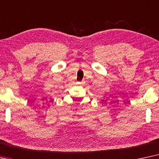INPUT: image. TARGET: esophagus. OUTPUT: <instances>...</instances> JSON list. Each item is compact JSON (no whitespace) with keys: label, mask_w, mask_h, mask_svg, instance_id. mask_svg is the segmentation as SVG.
<instances>
[{"label":"esophagus","mask_w":159,"mask_h":159,"mask_svg":"<svg viewBox=\"0 0 159 159\" xmlns=\"http://www.w3.org/2000/svg\"><path fill=\"white\" fill-rule=\"evenodd\" d=\"M84 83V81H78L77 82V84H82Z\"/></svg>","instance_id":"obj_1"}]
</instances>
